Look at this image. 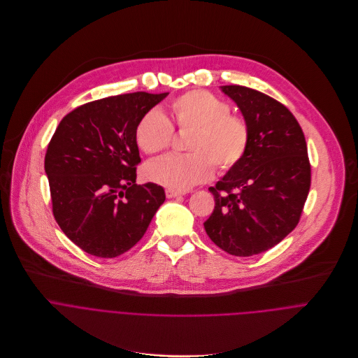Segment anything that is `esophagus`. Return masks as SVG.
Here are the masks:
<instances>
[{
  "instance_id": "esophagus-1",
  "label": "esophagus",
  "mask_w": 358,
  "mask_h": 358,
  "mask_svg": "<svg viewBox=\"0 0 358 358\" xmlns=\"http://www.w3.org/2000/svg\"><path fill=\"white\" fill-rule=\"evenodd\" d=\"M165 193H166V197H168V199L178 197V196H183V194H185V192H178V190H173V189H166Z\"/></svg>"
}]
</instances>
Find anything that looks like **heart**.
Masks as SVG:
<instances>
[{"mask_svg": "<svg viewBox=\"0 0 358 358\" xmlns=\"http://www.w3.org/2000/svg\"><path fill=\"white\" fill-rule=\"evenodd\" d=\"M171 115L179 132H187L186 155H168L145 166V176L154 183L173 190H186L211 178L216 166L229 172L245 157L251 128L243 115L233 114L227 101L204 90H189L176 97ZM141 151L157 155L173 141V127L159 111L150 110L135 128Z\"/></svg>", "mask_w": 358, "mask_h": 358, "instance_id": "heart-1", "label": "heart"}]
</instances>
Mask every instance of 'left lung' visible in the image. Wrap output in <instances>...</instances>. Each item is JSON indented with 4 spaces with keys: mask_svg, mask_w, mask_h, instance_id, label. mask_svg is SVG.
<instances>
[{
    "mask_svg": "<svg viewBox=\"0 0 358 358\" xmlns=\"http://www.w3.org/2000/svg\"><path fill=\"white\" fill-rule=\"evenodd\" d=\"M251 128L243 161L216 185L210 240L236 257L261 254L299 223L310 189V162L303 131L278 100L245 86H222Z\"/></svg>",
    "mask_w": 358,
    "mask_h": 358,
    "instance_id": "left-lung-1",
    "label": "left lung"
}]
</instances>
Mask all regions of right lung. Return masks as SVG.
Segmentation results:
<instances>
[{"label":"right lung","mask_w":358,"mask_h":358,"mask_svg":"<svg viewBox=\"0 0 358 358\" xmlns=\"http://www.w3.org/2000/svg\"><path fill=\"white\" fill-rule=\"evenodd\" d=\"M168 93L136 92L86 103L59 122L45 155L52 213L85 252L115 258L144 237L165 190L136 185L139 120Z\"/></svg>","instance_id":"obj_1"}]
</instances>
